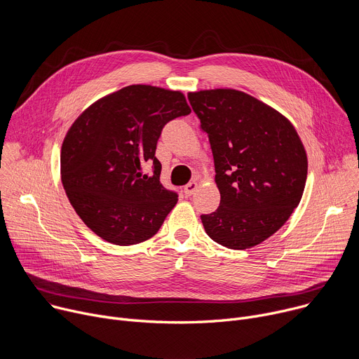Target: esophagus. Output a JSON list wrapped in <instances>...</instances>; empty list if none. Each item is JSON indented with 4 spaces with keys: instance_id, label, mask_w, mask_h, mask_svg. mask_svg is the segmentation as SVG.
I'll return each instance as SVG.
<instances>
[{
    "instance_id": "34e87169",
    "label": "esophagus",
    "mask_w": 359,
    "mask_h": 359,
    "mask_svg": "<svg viewBox=\"0 0 359 359\" xmlns=\"http://www.w3.org/2000/svg\"><path fill=\"white\" fill-rule=\"evenodd\" d=\"M197 182L196 180H193V182H190V183H187L186 186H184V194L186 196H191L194 191H196V189H197Z\"/></svg>"
}]
</instances>
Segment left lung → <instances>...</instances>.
<instances>
[{"instance_id":"8db88e82","label":"left lung","mask_w":359,"mask_h":359,"mask_svg":"<svg viewBox=\"0 0 359 359\" xmlns=\"http://www.w3.org/2000/svg\"><path fill=\"white\" fill-rule=\"evenodd\" d=\"M209 135L220 206L201 223L216 243L245 250L280 230L302 197L309 161L292 123L236 89L189 92Z\"/></svg>"}]
</instances>
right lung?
I'll list each match as a JSON object with an SVG mask.
<instances>
[{
    "mask_svg": "<svg viewBox=\"0 0 359 359\" xmlns=\"http://www.w3.org/2000/svg\"><path fill=\"white\" fill-rule=\"evenodd\" d=\"M191 112L180 90L130 85L96 100L69 128L61 180L81 220L118 245L155 236L177 194L161 183L156 144L163 126ZM146 163L154 173H142Z\"/></svg>",
    "mask_w": 359,
    "mask_h": 359,
    "instance_id": "obj_1",
    "label": "right lung"
}]
</instances>
